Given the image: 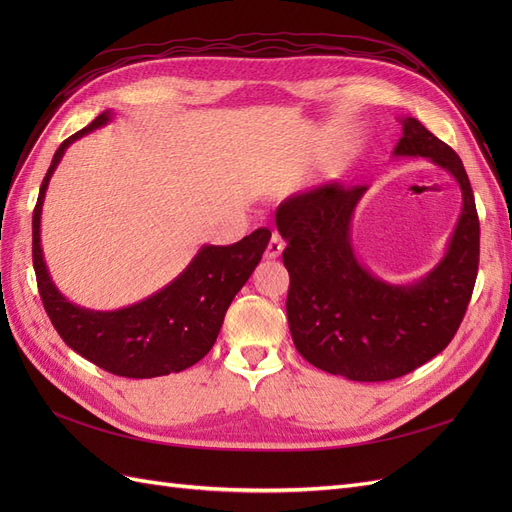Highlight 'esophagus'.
<instances>
[{"label":"esophagus","mask_w":512,"mask_h":512,"mask_svg":"<svg viewBox=\"0 0 512 512\" xmlns=\"http://www.w3.org/2000/svg\"><path fill=\"white\" fill-rule=\"evenodd\" d=\"M282 252H284V241H282L280 235H277V232H273L271 241H269L267 250H265V256H267L269 260H275V258L282 256Z\"/></svg>","instance_id":"34e87169"}]
</instances>
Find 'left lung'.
I'll use <instances>...</instances> for the list:
<instances>
[{
  "label": "left lung",
  "instance_id": "1",
  "mask_svg": "<svg viewBox=\"0 0 512 512\" xmlns=\"http://www.w3.org/2000/svg\"><path fill=\"white\" fill-rule=\"evenodd\" d=\"M401 128L393 156L429 158L455 177L463 198L446 254L421 280L389 284L356 258L350 224L367 185L331 181L292 194L275 211L288 243L292 342L314 367L356 382L406 376L451 344L478 271L480 226L466 168L418 119L404 117Z\"/></svg>",
  "mask_w": 512,
  "mask_h": 512
}]
</instances>
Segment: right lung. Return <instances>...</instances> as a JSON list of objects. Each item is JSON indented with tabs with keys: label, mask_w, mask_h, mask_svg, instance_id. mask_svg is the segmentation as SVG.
I'll return each instance as SVG.
<instances>
[{
	"label": "right lung",
	"mask_w": 512,
	"mask_h": 512,
	"mask_svg": "<svg viewBox=\"0 0 512 512\" xmlns=\"http://www.w3.org/2000/svg\"><path fill=\"white\" fill-rule=\"evenodd\" d=\"M111 119L113 113L104 111L87 128L66 138L42 179L32 218V254L40 299L59 337L94 365L123 378L177 374L198 363L213 348L226 309L258 267L271 230L258 228L232 245H203L168 286L115 312H96L68 301L53 284L42 254L44 194L66 149Z\"/></svg>",
	"instance_id": "obj_1"
}]
</instances>
